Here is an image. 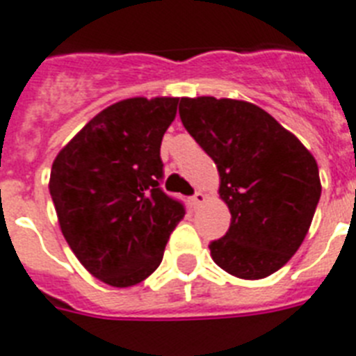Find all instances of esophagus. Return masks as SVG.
<instances>
[{
  "label": "esophagus",
  "instance_id": "34e87169",
  "mask_svg": "<svg viewBox=\"0 0 356 356\" xmlns=\"http://www.w3.org/2000/svg\"><path fill=\"white\" fill-rule=\"evenodd\" d=\"M206 200V195H204V193L202 191H196L195 195L191 196V202H193V206H200L202 202Z\"/></svg>",
  "mask_w": 356,
  "mask_h": 356
}]
</instances>
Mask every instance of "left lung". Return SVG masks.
Returning a JSON list of instances; mask_svg holds the SVG:
<instances>
[{"instance_id": "1", "label": "left lung", "mask_w": 356, "mask_h": 356, "mask_svg": "<svg viewBox=\"0 0 356 356\" xmlns=\"http://www.w3.org/2000/svg\"><path fill=\"white\" fill-rule=\"evenodd\" d=\"M180 119L215 161L232 224L209 244L241 280H263L303 243L322 195L314 156L268 112L235 99L181 97Z\"/></svg>"}]
</instances>
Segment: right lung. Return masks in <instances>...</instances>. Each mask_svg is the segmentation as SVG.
<instances>
[{"instance_id": "obj_1", "label": "right lung", "mask_w": 356, "mask_h": 356, "mask_svg": "<svg viewBox=\"0 0 356 356\" xmlns=\"http://www.w3.org/2000/svg\"><path fill=\"white\" fill-rule=\"evenodd\" d=\"M176 97H134L97 113L58 152L49 193L65 241L82 266L106 285L147 280L186 215L161 191L165 130Z\"/></svg>"}]
</instances>
